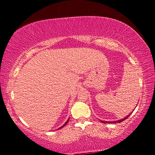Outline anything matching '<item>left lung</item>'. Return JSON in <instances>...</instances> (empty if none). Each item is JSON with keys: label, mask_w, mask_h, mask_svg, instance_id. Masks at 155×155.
Returning a JSON list of instances; mask_svg holds the SVG:
<instances>
[{"label": "left lung", "mask_w": 155, "mask_h": 155, "mask_svg": "<svg viewBox=\"0 0 155 155\" xmlns=\"http://www.w3.org/2000/svg\"><path fill=\"white\" fill-rule=\"evenodd\" d=\"M136 107H137V106H136ZM130 114L128 115L127 117H124V118H122V120H117V121H112V122H111V121H110V122H104V121H103V120H101V122H103V123H111H111H112V124H115V123H120V122H122V121H124V120H125L126 119H127L128 117H129V115H130Z\"/></svg>", "instance_id": "obj_1"}]
</instances>
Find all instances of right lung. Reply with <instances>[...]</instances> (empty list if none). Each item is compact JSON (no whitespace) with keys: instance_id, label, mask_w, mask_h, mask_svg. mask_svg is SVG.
Instances as JSON below:
<instances>
[{"instance_id":"obj_1","label":"right lung","mask_w":155,"mask_h":155,"mask_svg":"<svg viewBox=\"0 0 155 155\" xmlns=\"http://www.w3.org/2000/svg\"><path fill=\"white\" fill-rule=\"evenodd\" d=\"M68 121H69V119H68V120H67V121H66V122H65V124H64V125H63V126H62V127H60V128H58V129H59V128H63V127H65V125H66V124H67V123L68 122Z\"/></svg>"}]
</instances>
